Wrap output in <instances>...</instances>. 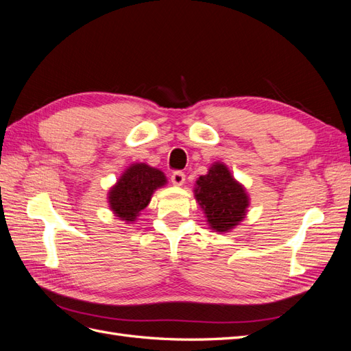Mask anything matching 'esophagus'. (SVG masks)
<instances>
[{"mask_svg":"<svg viewBox=\"0 0 351 351\" xmlns=\"http://www.w3.org/2000/svg\"><path fill=\"white\" fill-rule=\"evenodd\" d=\"M171 182L174 186H183L186 182V176L182 171H174L171 176Z\"/></svg>","mask_w":351,"mask_h":351,"instance_id":"obj_1","label":"esophagus"}]
</instances>
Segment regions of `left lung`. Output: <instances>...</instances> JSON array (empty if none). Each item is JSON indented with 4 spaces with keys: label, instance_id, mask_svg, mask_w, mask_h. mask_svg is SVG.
I'll list each match as a JSON object with an SVG mask.
<instances>
[{
    "label": "left lung",
    "instance_id": "left-lung-1",
    "mask_svg": "<svg viewBox=\"0 0 351 351\" xmlns=\"http://www.w3.org/2000/svg\"><path fill=\"white\" fill-rule=\"evenodd\" d=\"M195 197L210 230L230 232L246 218L250 197L224 162H214L195 184Z\"/></svg>",
    "mask_w": 351,
    "mask_h": 351
}]
</instances>
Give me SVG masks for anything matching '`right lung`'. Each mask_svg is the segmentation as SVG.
<instances>
[{
    "mask_svg": "<svg viewBox=\"0 0 351 351\" xmlns=\"http://www.w3.org/2000/svg\"><path fill=\"white\" fill-rule=\"evenodd\" d=\"M167 184L165 174L145 162H134L124 169L117 183L108 190V205L112 214L132 224L149 205L155 190Z\"/></svg>",
    "mask_w": 351,
    "mask_h": 351,
    "instance_id": "add662e5",
    "label": "right lung"
}]
</instances>
